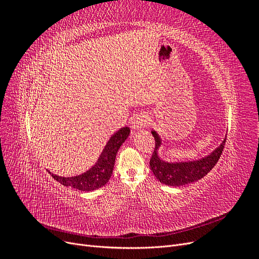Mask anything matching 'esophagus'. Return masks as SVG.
<instances>
[{
    "label": "esophagus",
    "instance_id": "34e87169",
    "mask_svg": "<svg viewBox=\"0 0 259 259\" xmlns=\"http://www.w3.org/2000/svg\"><path fill=\"white\" fill-rule=\"evenodd\" d=\"M149 122H150V119H149V116L146 113H139L133 117L131 125L133 130H139L148 125Z\"/></svg>",
    "mask_w": 259,
    "mask_h": 259
}]
</instances>
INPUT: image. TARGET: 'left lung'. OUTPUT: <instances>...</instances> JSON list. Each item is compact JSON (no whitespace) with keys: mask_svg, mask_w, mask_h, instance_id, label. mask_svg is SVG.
Masks as SVG:
<instances>
[{"mask_svg":"<svg viewBox=\"0 0 259 259\" xmlns=\"http://www.w3.org/2000/svg\"><path fill=\"white\" fill-rule=\"evenodd\" d=\"M151 133L155 139V147L150 159V168L160 183L171 187H179L194 183L207 175L208 171L216 165L221 158L226 143L225 138L224 142L209 155L199 160L188 162H165L160 159L158 153L159 148L162 145V139L155 131H152Z\"/></svg>","mask_w":259,"mask_h":259,"instance_id":"left-lung-1","label":"left lung"}]
</instances>
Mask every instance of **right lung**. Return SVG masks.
<instances>
[{
  "label": "right lung",
  "mask_w": 259,
  "mask_h": 259,
  "mask_svg": "<svg viewBox=\"0 0 259 259\" xmlns=\"http://www.w3.org/2000/svg\"><path fill=\"white\" fill-rule=\"evenodd\" d=\"M128 135L130 127H122L115 132L110 139L108 140L95 165L92 166V168L89 170H86L85 173L72 177H61L52 174L53 178L66 187H71L85 192L96 190L104 187L111 177L117 150L126 140Z\"/></svg>",
  "instance_id": "add662e5"
}]
</instances>
